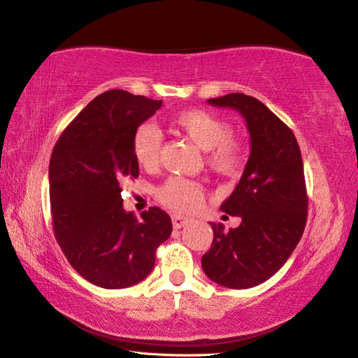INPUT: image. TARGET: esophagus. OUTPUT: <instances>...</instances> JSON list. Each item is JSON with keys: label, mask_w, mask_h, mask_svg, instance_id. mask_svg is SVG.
<instances>
[{"label": "esophagus", "mask_w": 358, "mask_h": 358, "mask_svg": "<svg viewBox=\"0 0 358 358\" xmlns=\"http://www.w3.org/2000/svg\"><path fill=\"white\" fill-rule=\"evenodd\" d=\"M187 224H188L187 217L180 216V215H174V216H173V227L176 229V230H179V229H182V227H185Z\"/></svg>", "instance_id": "1"}]
</instances>
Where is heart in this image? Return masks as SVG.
I'll use <instances>...</instances> for the list:
<instances>
[{"label": "heart", "mask_w": 358, "mask_h": 358, "mask_svg": "<svg viewBox=\"0 0 358 358\" xmlns=\"http://www.w3.org/2000/svg\"><path fill=\"white\" fill-rule=\"evenodd\" d=\"M171 125L196 147L207 151V164L211 170L222 174L238 173L245 162L243 143L231 137L227 122L203 109H185L174 114ZM134 159L145 169H155L160 159L162 136L151 123H143L133 134L131 142ZM203 189L199 182L173 176L157 188V199L180 213H189L201 206Z\"/></svg>", "instance_id": "b5f03b06"}]
</instances>
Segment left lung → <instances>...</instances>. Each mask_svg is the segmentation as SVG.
<instances>
[{
    "label": "left lung",
    "instance_id": "obj_1",
    "mask_svg": "<svg viewBox=\"0 0 358 358\" xmlns=\"http://www.w3.org/2000/svg\"><path fill=\"white\" fill-rule=\"evenodd\" d=\"M243 115L250 134V156L243 176L221 210L239 216L236 229L210 222L213 243L202 255L211 281L249 289L267 281L300 243L308 220L301 151L292 129L258 99L241 92L207 100Z\"/></svg>",
    "mask_w": 358,
    "mask_h": 358
}]
</instances>
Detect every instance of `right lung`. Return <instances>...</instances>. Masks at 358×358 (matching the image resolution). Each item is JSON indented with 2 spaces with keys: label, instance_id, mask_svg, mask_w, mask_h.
<instances>
[{
  "label": "right lung",
  "instance_id": "obj_1",
  "mask_svg": "<svg viewBox=\"0 0 358 358\" xmlns=\"http://www.w3.org/2000/svg\"><path fill=\"white\" fill-rule=\"evenodd\" d=\"M162 106L123 90L100 94L58 138L49 164L55 238L76 271L103 289H125L151 273L173 225L151 207L141 220L123 210L122 184L138 176L134 131Z\"/></svg>",
  "mask_w": 358,
  "mask_h": 358
}]
</instances>
